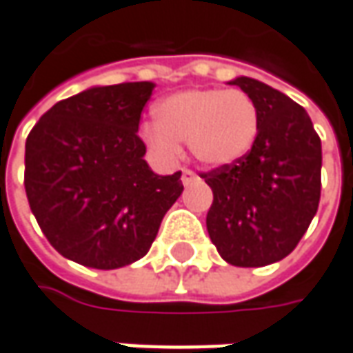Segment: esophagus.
<instances>
[{"mask_svg":"<svg viewBox=\"0 0 353 353\" xmlns=\"http://www.w3.org/2000/svg\"><path fill=\"white\" fill-rule=\"evenodd\" d=\"M197 181H199V176H197L195 172H191L188 168L181 170V183H183V185H193V183H197Z\"/></svg>","mask_w":353,"mask_h":353,"instance_id":"obj_1","label":"esophagus"}]
</instances>
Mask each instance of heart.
Instances as JSON below:
<instances>
[{
	"instance_id": "heart-1",
	"label": "heart",
	"mask_w": 353,
	"mask_h": 353,
	"mask_svg": "<svg viewBox=\"0 0 353 353\" xmlns=\"http://www.w3.org/2000/svg\"><path fill=\"white\" fill-rule=\"evenodd\" d=\"M156 123L142 127L146 146L174 160L179 142L203 165L221 168L242 160L260 132V111L242 90L191 88L164 97L154 109Z\"/></svg>"
}]
</instances>
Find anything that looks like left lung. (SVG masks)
Masks as SVG:
<instances>
[{
	"label": "left lung",
	"mask_w": 353,
	"mask_h": 353,
	"mask_svg": "<svg viewBox=\"0 0 353 353\" xmlns=\"http://www.w3.org/2000/svg\"><path fill=\"white\" fill-rule=\"evenodd\" d=\"M254 99L260 132L242 160L211 170L207 230L221 258L260 268L289 256L321 201V139L307 111L258 79L228 81Z\"/></svg>",
	"instance_id": "left-lung-1"
}]
</instances>
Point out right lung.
<instances>
[{
	"instance_id": "add662e5",
	"label": "right lung",
	"mask_w": 353,
	"mask_h": 353,
	"mask_svg": "<svg viewBox=\"0 0 353 353\" xmlns=\"http://www.w3.org/2000/svg\"><path fill=\"white\" fill-rule=\"evenodd\" d=\"M152 81L90 88L58 101L25 144V191L46 240L68 260L117 270L146 256L181 172L158 176L139 137Z\"/></svg>"
}]
</instances>
